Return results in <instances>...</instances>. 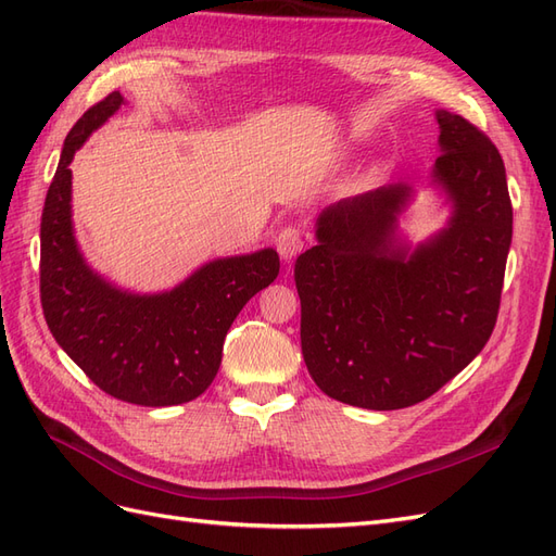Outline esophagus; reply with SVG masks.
<instances>
[{"instance_id": "esophagus-1", "label": "esophagus", "mask_w": 556, "mask_h": 556, "mask_svg": "<svg viewBox=\"0 0 556 556\" xmlns=\"http://www.w3.org/2000/svg\"><path fill=\"white\" fill-rule=\"evenodd\" d=\"M306 243V233L301 227L296 225H288L282 227L278 233H276V248L280 252V257L285 262H290L292 257H296V252H301V248H304Z\"/></svg>"}]
</instances>
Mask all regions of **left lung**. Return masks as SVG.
<instances>
[{
  "mask_svg": "<svg viewBox=\"0 0 556 556\" xmlns=\"http://www.w3.org/2000/svg\"><path fill=\"white\" fill-rule=\"evenodd\" d=\"M433 176L454 204L450 227L408 252L392 245L406 185L378 188L317 217L296 257L301 352L327 396L368 410L415 406L478 357L494 331L513 241L506 166L484 131L435 113Z\"/></svg>",
  "mask_w": 556,
  "mask_h": 556,
  "instance_id": "8db88e82",
  "label": "left lung"
}]
</instances>
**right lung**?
Wrapping results in <instances>:
<instances>
[{"label": "right lung", "mask_w": 556, "mask_h": 556, "mask_svg": "<svg viewBox=\"0 0 556 556\" xmlns=\"http://www.w3.org/2000/svg\"><path fill=\"white\" fill-rule=\"evenodd\" d=\"M113 90L64 141L41 213L39 290L46 325L99 390L137 406H176L208 390L233 319L280 271L278 252L201 266L176 290L139 296L111 288L83 262L72 229L74 153L121 109Z\"/></svg>", "instance_id": "1"}]
</instances>
